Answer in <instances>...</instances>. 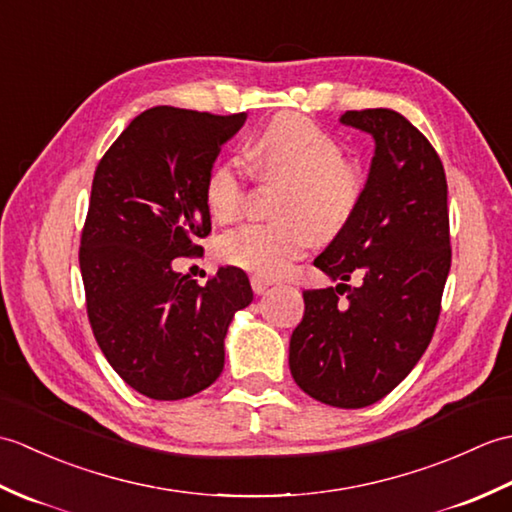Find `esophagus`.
Here are the masks:
<instances>
[{
	"label": "esophagus",
	"instance_id": "34e87169",
	"mask_svg": "<svg viewBox=\"0 0 512 512\" xmlns=\"http://www.w3.org/2000/svg\"><path fill=\"white\" fill-rule=\"evenodd\" d=\"M250 288H253L255 295H264V292L270 288V281L264 279V277H259V275H253V277H250Z\"/></svg>",
	"mask_w": 512,
	"mask_h": 512
}]
</instances>
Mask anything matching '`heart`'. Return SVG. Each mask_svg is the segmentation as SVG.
Wrapping results in <instances>:
<instances>
[{"label":"heart","mask_w":512,"mask_h":512,"mask_svg":"<svg viewBox=\"0 0 512 512\" xmlns=\"http://www.w3.org/2000/svg\"><path fill=\"white\" fill-rule=\"evenodd\" d=\"M246 158L273 176H284L275 220L246 222L217 239L224 262L259 277H279L321 235L350 222L365 193V171L343 156L332 134L299 114L273 118L246 147ZM248 173L242 162L224 160L206 178V204L222 222L244 211Z\"/></svg>","instance_id":"b5f03b06"}]
</instances>
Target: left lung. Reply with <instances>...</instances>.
<instances>
[{
	"mask_svg": "<svg viewBox=\"0 0 512 512\" xmlns=\"http://www.w3.org/2000/svg\"><path fill=\"white\" fill-rule=\"evenodd\" d=\"M341 123L372 134L376 151L361 204L314 259L341 284L303 292L288 361L314 400L361 409L405 380L436 332L451 268L447 176L398 112L352 110ZM352 276L356 289L346 286Z\"/></svg>",
	"mask_w": 512,
	"mask_h": 512,
	"instance_id": "1",
	"label": "left lung"
}]
</instances>
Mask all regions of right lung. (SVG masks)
<instances>
[{"label": "right lung", "instance_id": "add662e5", "mask_svg": "<svg viewBox=\"0 0 512 512\" xmlns=\"http://www.w3.org/2000/svg\"><path fill=\"white\" fill-rule=\"evenodd\" d=\"M246 114L158 105L138 114L94 171L79 264L94 339L138 394L182 400L224 369V336L253 301L248 277L220 268L198 284L173 270L211 233L206 178Z\"/></svg>", "mask_w": 512, "mask_h": 512}]
</instances>
